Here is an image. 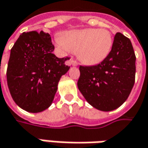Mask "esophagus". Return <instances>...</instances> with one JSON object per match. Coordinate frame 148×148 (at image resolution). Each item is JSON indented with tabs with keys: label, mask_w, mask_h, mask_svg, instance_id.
I'll return each mask as SVG.
<instances>
[{
	"label": "esophagus",
	"mask_w": 148,
	"mask_h": 148,
	"mask_svg": "<svg viewBox=\"0 0 148 148\" xmlns=\"http://www.w3.org/2000/svg\"><path fill=\"white\" fill-rule=\"evenodd\" d=\"M71 64H72L73 66H77V65H78V63H77V61H76V60H71Z\"/></svg>",
	"instance_id": "1"
}]
</instances>
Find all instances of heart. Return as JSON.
I'll list each match as a JSON object with an SVG mask.
<instances>
[{"label":"heart","mask_w":148,"mask_h":148,"mask_svg":"<svg viewBox=\"0 0 148 148\" xmlns=\"http://www.w3.org/2000/svg\"><path fill=\"white\" fill-rule=\"evenodd\" d=\"M56 42L66 51H74L81 62L88 65L101 63L109 56L113 37L105 28L72 30L56 38Z\"/></svg>","instance_id":"heart-1"}]
</instances>
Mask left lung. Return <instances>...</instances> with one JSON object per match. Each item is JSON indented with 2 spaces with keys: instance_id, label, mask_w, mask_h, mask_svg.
I'll return each mask as SVG.
<instances>
[{
  "instance_id": "1",
  "label": "left lung",
  "mask_w": 148,
  "mask_h": 148,
  "mask_svg": "<svg viewBox=\"0 0 148 148\" xmlns=\"http://www.w3.org/2000/svg\"><path fill=\"white\" fill-rule=\"evenodd\" d=\"M135 61L130 40L117 33L109 56L103 61L93 66H79V91L96 109H117L129 97L134 87Z\"/></svg>"
}]
</instances>
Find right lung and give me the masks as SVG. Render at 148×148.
I'll use <instances>...</instances> for the list:
<instances>
[{
	"label": "right lung",
	"mask_w": 148,
	"mask_h": 148,
	"mask_svg": "<svg viewBox=\"0 0 148 148\" xmlns=\"http://www.w3.org/2000/svg\"><path fill=\"white\" fill-rule=\"evenodd\" d=\"M50 34L23 33L10 51L6 72L10 95L20 108L31 113L47 109L62 75L69 69V57L58 58Z\"/></svg>",
	"instance_id": "right-lung-1"
}]
</instances>
